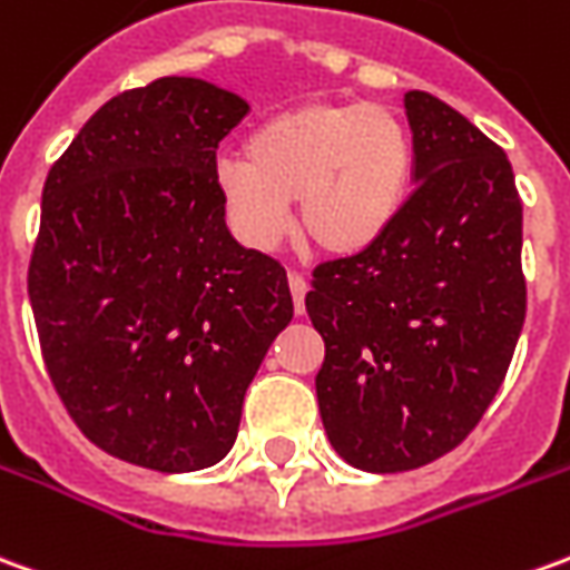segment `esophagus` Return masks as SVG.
Listing matches in <instances>:
<instances>
[{
	"instance_id": "1",
	"label": "esophagus",
	"mask_w": 570,
	"mask_h": 570,
	"mask_svg": "<svg viewBox=\"0 0 570 570\" xmlns=\"http://www.w3.org/2000/svg\"><path fill=\"white\" fill-rule=\"evenodd\" d=\"M289 293H293V305H296V314L305 312V293H308V281L298 272H289Z\"/></svg>"
}]
</instances>
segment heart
I'll return each instance as SVG.
<instances>
[{"label":"heart","mask_w":570,"mask_h":570,"mask_svg":"<svg viewBox=\"0 0 570 570\" xmlns=\"http://www.w3.org/2000/svg\"><path fill=\"white\" fill-rule=\"evenodd\" d=\"M413 145L395 110L308 101L265 119L244 157L218 163L216 188L244 244L274 249L298 200L302 230L330 256H357L407 203Z\"/></svg>","instance_id":"1"}]
</instances>
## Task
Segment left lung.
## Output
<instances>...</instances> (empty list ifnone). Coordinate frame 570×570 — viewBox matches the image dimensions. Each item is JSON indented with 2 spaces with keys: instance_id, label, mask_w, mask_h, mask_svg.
Here are the masks:
<instances>
[{
  "instance_id": "left-lung-1",
  "label": "left lung",
  "mask_w": 570,
  "mask_h": 570,
  "mask_svg": "<svg viewBox=\"0 0 570 570\" xmlns=\"http://www.w3.org/2000/svg\"><path fill=\"white\" fill-rule=\"evenodd\" d=\"M404 107L416 188L380 244L321 262L305 296L326 348L314 380L326 438L364 472L420 469L465 441L528 305L503 147L429 91Z\"/></svg>"
}]
</instances>
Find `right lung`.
<instances>
[{
    "instance_id": "right-lung-1",
    "label": "right lung",
    "mask_w": 570,
    "mask_h": 570,
    "mask_svg": "<svg viewBox=\"0 0 570 570\" xmlns=\"http://www.w3.org/2000/svg\"><path fill=\"white\" fill-rule=\"evenodd\" d=\"M246 114L203 79H154L95 110L46 178L27 272L42 361L79 432L126 463L216 465L293 321L284 265L230 237L216 188Z\"/></svg>"
}]
</instances>
